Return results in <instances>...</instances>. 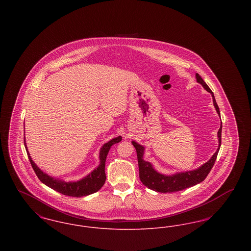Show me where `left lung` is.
<instances>
[{
	"instance_id": "left-lung-1",
	"label": "left lung",
	"mask_w": 251,
	"mask_h": 251,
	"mask_svg": "<svg viewBox=\"0 0 251 251\" xmlns=\"http://www.w3.org/2000/svg\"><path fill=\"white\" fill-rule=\"evenodd\" d=\"M196 77H197L198 83L202 84L203 87L213 96L214 105H215V109H216L217 114L220 116L219 107H218V105L215 101V96H214L213 91L210 89V87L207 85V84L203 81L202 78L201 77V75L199 73L196 74ZM221 131H222V122H221L220 129L217 132L218 142H219L218 149L215 151V154L207 163H205L203 166H201L200 168H198V169H196V170L178 173V174H175V175H172V176H165L163 174H160V173L156 172L152 166L149 162L144 161L143 147L141 145H138L136 142L132 141L131 144L135 148L136 153H137L140 180L142 181V183L146 187L156 192H161V193H172V192L181 191L183 189L189 188L191 186H194V185L201 182L208 176L211 169L213 168L214 165H215V160H216V157H217L220 146H221Z\"/></svg>"
}]
</instances>
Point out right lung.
Wrapping results in <instances>:
<instances>
[{"instance_id":"right-lung-1","label":"right lung","mask_w":251,"mask_h":251,"mask_svg":"<svg viewBox=\"0 0 251 251\" xmlns=\"http://www.w3.org/2000/svg\"><path fill=\"white\" fill-rule=\"evenodd\" d=\"M121 139H122V137L119 136L117 138L112 139L108 143L104 144L100 151V166L97 167L95 170H93V172H91L88 176H86L84 179H81L79 181H75V182H64V181L50 178L47 174L43 173L38 167H36V164L31 159V156L29 154V152L27 151H27L29 161L31 163V166L33 167L37 178L40 179V181H42L50 188L59 192L65 196L81 198V197L88 196L90 194L96 193L102 187V185L104 184L105 179H106L104 168H105V161H106L108 151L114 144L119 143L121 141ZM25 149H27V148H25Z\"/></svg>"}]
</instances>
